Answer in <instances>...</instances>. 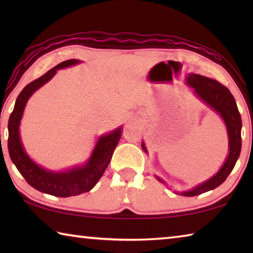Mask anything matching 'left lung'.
Instances as JSON below:
<instances>
[{
    "mask_svg": "<svg viewBox=\"0 0 253 253\" xmlns=\"http://www.w3.org/2000/svg\"><path fill=\"white\" fill-rule=\"evenodd\" d=\"M186 81L187 84L194 89L195 95L223 119L229 137V155L219 172L192 190L179 192V194L183 196H195L221 185L229 176V174L232 172L235 163L240 156V152H241L242 122L241 115L239 113L237 102H235L233 96L231 95L229 89L220 84L219 81L195 74L188 75ZM142 148L144 152L147 153L144 142L142 143ZM156 178L160 182L164 183L162 178L157 176ZM175 193L177 194V192Z\"/></svg>",
    "mask_w": 253,
    "mask_h": 253,
    "instance_id": "1",
    "label": "left lung"
}]
</instances>
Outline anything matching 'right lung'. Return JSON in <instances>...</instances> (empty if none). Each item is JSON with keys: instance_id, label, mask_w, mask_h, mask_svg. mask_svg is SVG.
<instances>
[{"instance_id": "add662e5", "label": "right lung", "mask_w": 253, "mask_h": 253, "mask_svg": "<svg viewBox=\"0 0 253 253\" xmlns=\"http://www.w3.org/2000/svg\"><path fill=\"white\" fill-rule=\"evenodd\" d=\"M79 62V60L77 59L66 60L50 69L40 78L25 85L16 98L14 109L12 111L7 125L8 154L21 175L36 190L42 193L59 196V198L79 195L90 191L104 174L122 137L123 127H118L109 134L100 136L91 153V156L85 162V164L76 166L66 172H52V170L41 168L25 153L20 138L19 127L29 98L40 87L48 83L57 74V70L77 65Z\"/></svg>"}]
</instances>
